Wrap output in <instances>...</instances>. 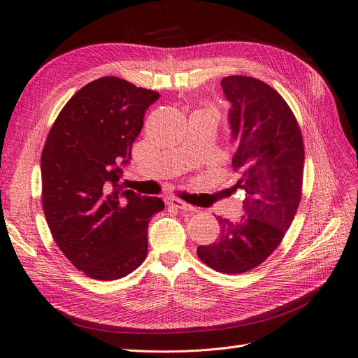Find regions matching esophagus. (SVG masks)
Here are the masks:
<instances>
[{"label":"esophagus","mask_w":358,"mask_h":358,"mask_svg":"<svg viewBox=\"0 0 358 358\" xmlns=\"http://www.w3.org/2000/svg\"><path fill=\"white\" fill-rule=\"evenodd\" d=\"M167 204L173 206V208H176V209L185 210V212H194V210H196V208H192L191 204H188V203H185V201H182V200H179V199H169V200H167Z\"/></svg>","instance_id":"1"}]
</instances>
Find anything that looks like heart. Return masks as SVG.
<instances>
[{
  "label": "heart",
  "instance_id": "b5f03b06",
  "mask_svg": "<svg viewBox=\"0 0 358 358\" xmlns=\"http://www.w3.org/2000/svg\"><path fill=\"white\" fill-rule=\"evenodd\" d=\"M201 113H206V115H210V116H213V117H216V109H213L212 106H209V107H206V109H203V110H200Z\"/></svg>",
  "mask_w": 358,
  "mask_h": 358
}]
</instances>
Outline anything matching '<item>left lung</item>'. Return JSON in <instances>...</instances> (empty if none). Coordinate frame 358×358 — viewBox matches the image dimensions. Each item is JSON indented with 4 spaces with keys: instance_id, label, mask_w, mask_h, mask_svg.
<instances>
[{
    "instance_id": "obj_1",
    "label": "left lung",
    "mask_w": 358,
    "mask_h": 358,
    "mask_svg": "<svg viewBox=\"0 0 358 358\" xmlns=\"http://www.w3.org/2000/svg\"><path fill=\"white\" fill-rule=\"evenodd\" d=\"M231 103L229 121L237 150L231 166L245 192L243 216H218V241L197 248L204 264L225 275L262 264L282 242L301 199L305 146L297 119L272 86L249 76L221 80Z\"/></svg>"
}]
</instances>
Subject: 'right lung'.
<instances>
[{
    "instance_id": "obj_1",
    "label": "right lung",
    "mask_w": 358,
    "mask_h": 358,
    "mask_svg": "<svg viewBox=\"0 0 358 358\" xmlns=\"http://www.w3.org/2000/svg\"><path fill=\"white\" fill-rule=\"evenodd\" d=\"M159 94L107 76L76 92L53 122L41 152V201L53 241L86 276L115 280L148 254V224L158 197L124 189L148 107Z\"/></svg>"
}]
</instances>
